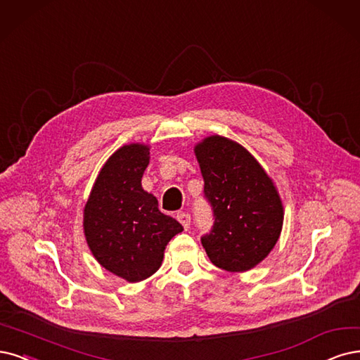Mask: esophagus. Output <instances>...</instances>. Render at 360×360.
I'll return each instance as SVG.
<instances>
[{
    "label": "esophagus",
    "mask_w": 360,
    "mask_h": 360,
    "mask_svg": "<svg viewBox=\"0 0 360 360\" xmlns=\"http://www.w3.org/2000/svg\"><path fill=\"white\" fill-rule=\"evenodd\" d=\"M176 218H178V221L182 224V227H184L185 230L190 229V225H191V215L188 214V212H179V214L176 215Z\"/></svg>",
    "instance_id": "esophagus-1"
}]
</instances>
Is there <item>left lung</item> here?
Segmentation results:
<instances>
[{
    "label": "left lung",
    "mask_w": 360,
    "mask_h": 360,
    "mask_svg": "<svg viewBox=\"0 0 360 360\" xmlns=\"http://www.w3.org/2000/svg\"><path fill=\"white\" fill-rule=\"evenodd\" d=\"M214 224L200 237L212 264L227 271L255 267L274 248L283 207L271 179L242 145L222 136L195 146Z\"/></svg>",
    "instance_id": "8db88e82"
}]
</instances>
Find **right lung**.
<instances>
[{"label": "right lung", "instance_id": "obj_1", "mask_svg": "<svg viewBox=\"0 0 360 360\" xmlns=\"http://www.w3.org/2000/svg\"><path fill=\"white\" fill-rule=\"evenodd\" d=\"M150 148L131 143L117 150L99 172L84 209V234L98 262L127 282H141L162 265L165 248L182 225L158 210L141 181Z\"/></svg>", "mask_w": 360, "mask_h": 360}]
</instances>
